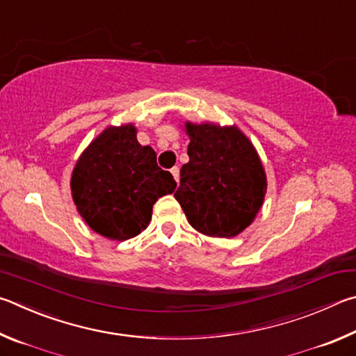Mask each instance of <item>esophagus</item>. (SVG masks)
Wrapping results in <instances>:
<instances>
[{
  "label": "esophagus",
  "mask_w": 356,
  "mask_h": 356,
  "mask_svg": "<svg viewBox=\"0 0 356 356\" xmlns=\"http://www.w3.org/2000/svg\"><path fill=\"white\" fill-rule=\"evenodd\" d=\"M170 172H172V175H173L175 181L179 183V168H178V167H172V168H170Z\"/></svg>",
  "instance_id": "obj_1"
}]
</instances>
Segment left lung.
<instances>
[{"label":"left lung","mask_w":356,"mask_h":356,"mask_svg":"<svg viewBox=\"0 0 356 356\" xmlns=\"http://www.w3.org/2000/svg\"><path fill=\"white\" fill-rule=\"evenodd\" d=\"M189 162L175 198L197 232L232 238L250 225L266 195V173L250 140L236 127L186 124Z\"/></svg>","instance_id":"left-lung-1"}]
</instances>
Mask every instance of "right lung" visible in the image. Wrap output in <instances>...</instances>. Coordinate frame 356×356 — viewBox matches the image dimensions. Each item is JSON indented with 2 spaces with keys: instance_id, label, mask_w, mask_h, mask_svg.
<instances>
[{
  "instance_id": "right-lung-1",
  "label": "right lung",
  "mask_w": 356,
  "mask_h": 356,
  "mask_svg": "<svg viewBox=\"0 0 356 356\" xmlns=\"http://www.w3.org/2000/svg\"><path fill=\"white\" fill-rule=\"evenodd\" d=\"M175 188L177 181L158 165L154 149L137 142L133 124L104 129L72 175L78 213L93 232L114 241L142 233L156 200Z\"/></svg>"
}]
</instances>
